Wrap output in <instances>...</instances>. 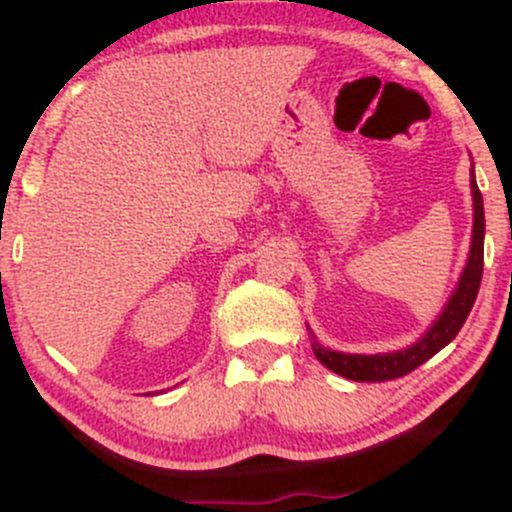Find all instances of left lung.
<instances>
[{"mask_svg":"<svg viewBox=\"0 0 512 512\" xmlns=\"http://www.w3.org/2000/svg\"><path fill=\"white\" fill-rule=\"evenodd\" d=\"M471 194H473V239L468 251L466 268H463L458 286L446 303L444 313L439 315L434 325L426 330L419 342H414L407 350L384 352V355H345V352L325 350L320 342H313V352L328 370L355 382H387V379L404 377L424 365L429 357L444 350L446 345L458 335V330L466 323L473 303H476L478 288L483 276V236H486V217H483V197L478 189L476 177L471 172Z\"/></svg>","mask_w":512,"mask_h":512,"instance_id":"8db88e82","label":"left lung"}]
</instances>
